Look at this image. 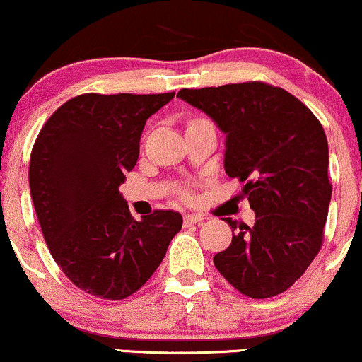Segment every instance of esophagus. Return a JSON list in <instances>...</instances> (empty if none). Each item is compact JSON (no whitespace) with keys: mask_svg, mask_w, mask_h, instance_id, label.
Segmentation results:
<instances>
[{"mask_svg":"<svg viewBox=\"0 0 362 362\" xmlns=\"http://www.w3.org/2000/svg\"><path fill=\"white\" fill-rule=\"evenodd\" d=\"M202 219H204V216H202V214H195V213L184 216L185 226H189V224H195V223H202Z\"/></svg>","mask_w":362,"mask_h":362,"instance_id":"esophagus-1","label":"esophagus"}]
</instances>
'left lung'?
<instances>
[{"label": "left lung", "mask_w": 362, "mask_h": 362, "mask_svg": "<svg viewBox=\"0 0 362 362\" xmlns=\"http://www.w3.org/2000/svg\"><path fill=\"white\" fill-rule=\"evenodd\" d=\"M177 97L226 136L224 170L245 182L255 213V224H240L230 247L216 253V269L247 296H276L300 279L322 247L332 197L325 131L308 107L267 83L184 88Z\"/></svg>", "instance_id": "obj_1"}]
</instances>
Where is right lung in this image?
Returning a JSON list of instances; mask_svg holds the SVG:
<instances>
[{"instance_id": "right-lung-1", "label": "right lung", "mask_w": 362, "mask_h": 362, "mask_svg": "<svg viewBox=\"0 0 362 362\" xmlns=\"http://www.w3.org/2000/svg\"><path fill=\"white\" fill-rule=\"evenodd\" d=\"M175 93H85L61 105L32 149L30 194L52 259L85 293L124 300L146 282L182 230L175 211L136 221L119 192L146 120Z\"/></svg>"}]
</instances>
